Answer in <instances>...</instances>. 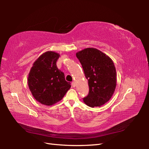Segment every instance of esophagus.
<instances>
[{
    "label": "esophagus",
    "mask_w": 149,
    "mask_h": 149,
    "mask_svg": "<svg viewBox=\"0 0 149 149\" xmlns=\"http://www.w3.org/2000/svg\"><path fill=\"white\" fill-rule=\"evenodd\" d=\"M72 86L73 87H75V86H76V83H75V81H73L72 83Z\"/></svg>",
    "instance_id": "1"
}]
</instances>
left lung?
I'll return each mask as SVG.
<instances>
[{"label": "left lung", "mask_w": 149, "mask_h": 149, "mask_svg": "<svg viewBox=\"0 0 149 149\" xmlns=\"http://www.w3.org/2000/svg\"><path fill=\"white\" fill-rule=\"evenodd\" d=\"M76 56L90 88L84 102L91 107L102 106L111 99L116 86V72L113 60L95 48L80 50Z\"/></svg>", "instance_id": "8db88e82"}]
</instances>
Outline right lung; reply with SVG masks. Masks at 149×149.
<instances>
[{
  "instance_id": "1",
  "label": "right lung",
  "mask_w": 149,
  "mask_h": 149,
  "mask_svg": "<svg viewBox=\"0 0 149 149\" xmlns=\"http://www.w3.org/2000/svg\"><path fill=\"white\" fill-rule=\"evenodd\" d=\"M60 54L54 51L43 53L33 63L27 77L29 88L38 102L45 106L58 102L70 88L64 73L58 70L56 61Z\"/></svg>"
}]
</instances>
